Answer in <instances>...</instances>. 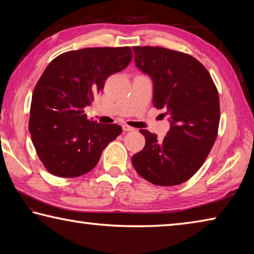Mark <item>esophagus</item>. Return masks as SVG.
Listing matches in <instances>:
<instances>
[{
    "label": "esophagus",
    "mask_w": 254,
    "mask_h": 254,
    "mask_svg": "<svg viewBox=\"0 0 254 254\" xmlns=\"http://www.w3.org/2000/svg\"><path fill=\"white\" fill-rule=\"evenodd\" d=\"M122 128H123V131H126V132H130V131H134V130H135L134 127L127 126V124H123Z\"/></svg>",
    "instance_id": "esophagus-1"
}]
</instances>
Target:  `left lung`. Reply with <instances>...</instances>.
I'll return each mask as SVG.
<instances>
[{
	"mask_svg": "<svg viewBox=\"0 0 254 254\" xmlns=\"http://www.w3.org/2000/svg\"><path fill=\"white\" fill-rule=\"evenodd\" d=\"M136 67L153 81V106L165 109L170 130L162 140L140 130L145 145L132 157L141 177L175 186L203 166L217 136L220 100L207 69L190 55L162 47H133Z\"/></svg>",
	"mask_w": 254,
	"mask_h": 254,
	"instance_id": "8db88e82",
	"label": "left lung"
}]
</instances>
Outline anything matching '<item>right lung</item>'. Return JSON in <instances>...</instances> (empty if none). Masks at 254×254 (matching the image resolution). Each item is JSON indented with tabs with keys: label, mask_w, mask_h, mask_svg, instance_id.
<instances>
[{
	"label": "right lung",
	"mask_w": 254,
	"mask_h": 254,
	"mask_svg": "<svg viewBox=\"0 0 254 254\" xmlns=\"http://www.w3.org/2000/svg\"><path fill=\"white\" fill-rule=\"evenodd\" d=\"M131 60L130 47H103L67 51L47 66L32 94L29 131L50 174L64 178L87 174L106 145L121 134L118 124L89 121L84 109L107 77Z\"/></svg>",
	"instance_id": "right-lung-1"
}]
</instances>
